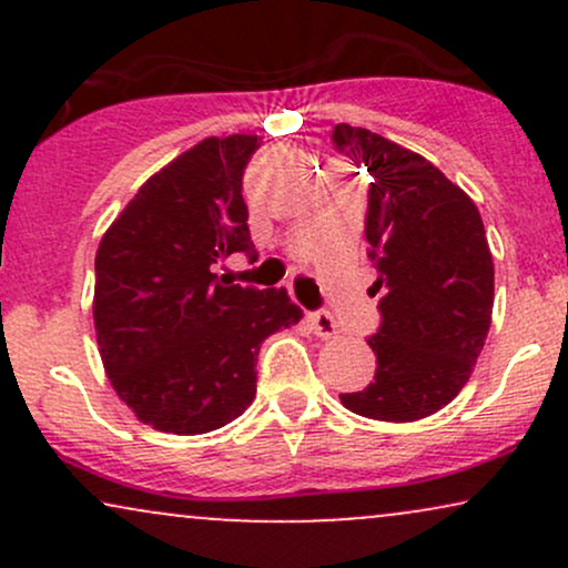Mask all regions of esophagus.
<instances>
[{
  "label": "esophagus",
  "instance_id": "1",
  "mask_svg": "<svg viewBox=\"0 0 568 568\" xmlns=\"http://www.w3.org/2000/svg\"><path fill=\"white\" fill-rule=\"evenodd\" d=\"M306 321H310L312 331H315L321 338H334L338 334V325L334 317L328 315V312H310V315H306Z\"/></svg>",
  "mask_w": 568,
  "mask_h": 568
}]
</instances>
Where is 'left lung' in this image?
I'll use <instances>...</instances> for the list:
<instances>
[{"mask_svg": "<svg viewBox=\"0 0 568 568\" xmlns=\"http://www.w3.org/2000/svg\"><path fill=\"white\" fill-rule=\"evenodd\" d=\"M334 143L368 168L366 240L382 325L368 338L374 382L344 408L379 422H416L459 395L484 349L494 262L475 202L433 162L366 128L336 125Z\"/></svg>", "mask_w": 568, "mask_h": 568, "instance_id": "8db88e82", "label": "left lung"}]
</instances>
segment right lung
<instances>
[{"label":"right lung","mask_w":568,"mask_h":568,"mask_svg":"<svg viewBox=\"0 0 568 568\" xmlns=\"http://www.w3.org/2000/svg\"><path fill=\"white\" fill-rule=\"evenodd\" d=\"M258 135L205 139L139 189L95 253L98 352L120 400L160 433L230 425L256 395L262 342L304 312L285 288L219 280L256 256L243 173Z\"/></svg>","instance_id":"right-lung-1"}]
</instances>
